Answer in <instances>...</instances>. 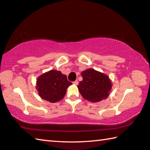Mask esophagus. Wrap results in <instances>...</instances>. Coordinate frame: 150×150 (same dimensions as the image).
<instances>
[{
  "label": "esophagus",
  "mask_w": 150,
  "mask_h": 150,
  "mask_svg": "<svg viewBox=\"0 0 150 150\" xmlns=\"http://www.w3.org/2000/svg\"><path fill=\"white\" fill-rule=\"evenodd\" d=\"M78 81L77 80H76V81H73V84H75V85H77L78 84Z\"/></svg>",
  "instance_id": "esophagus-1"
}]
</instances>
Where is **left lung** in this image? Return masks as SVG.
Returning <instances> with one entry per match:
<instances>
[{"mask_svg":"<svg viewBox=\"0 0 150 150\" xmlns=\"http://www.w3.org/2000/svg\"><path fill=\"white\" fill-rule=\"evenodd\" d=\"M81 75L83 81L77 87L85 99L95 103L108 97L112 83L107 75L93 69L84 71Z\"/></svg>","mask_w":150,"mask_h":150,"instance_id":"1","label":"left lung"}]
</instances>
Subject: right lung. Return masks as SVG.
Wrapping results in <instances>:
<instances>
[{
	"label": "right lung",
	"instance_id": "add662e5",
	"mask_svg": "<svg viewBox=\"0 0 150 150\" xmlns=\"http://www.w3.org/2000/svg\"><path fill=\"white\" fill-rule=\"evenodd\" d=\"M36 88L43 99L51 103H56L63 98L69 85L67 76L56 70H51L38 78Z\"/></svg>",
	"mask_w": 150,
	"mask_h": 150
}]
</instances>
